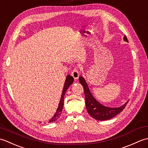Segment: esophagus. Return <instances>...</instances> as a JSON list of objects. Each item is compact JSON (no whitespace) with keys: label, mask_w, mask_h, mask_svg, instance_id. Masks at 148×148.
Segmentation results:
<instances>
[{"label":"esophagus","mask_w":148,"mask_h":148,"mask_svg":"<svg viewBox=\"0 0 148 148\" xmlns=\"http://www.w3.org/2000/svg\"><path fill=\"white\" fill-rule=\"evenodd\" d=\"M71 75L72 76V77L74 78V79H78V77H79V71H78L77 68L74 69V70L72 72Z\"/></svg>","instance_id":"34e87169"}]
</instances>
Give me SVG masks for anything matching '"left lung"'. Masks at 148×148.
<instances>
[{
  "label": "left lung",
  "instance_id": "left-lung-1",
  "mask_svg": "<svg viewBox=\"0 0 148 148\" xmlns=\"http://www.w3.org/2000/svg\"><path fill=\"white\" fill-rule=\"evenodd\" d=\"M123 40L128 42L126 36H124ZM79 81L81 85L83 86L87 111L93 118L97 120L105 121L112 118L120 113L127 104L128 101L125 104L118 108H110L103 106L97 101L93 96L85 79L83 76L79 77Z\"/></svg>",
  "mask_w": 148,
  "mask_h": 148
}]
</instances>
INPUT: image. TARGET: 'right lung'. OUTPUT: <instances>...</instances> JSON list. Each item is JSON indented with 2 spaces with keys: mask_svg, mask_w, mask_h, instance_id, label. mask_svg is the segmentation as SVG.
<instances>
[{
  "mask_svg": "<svg viewBox=\"0 0 148 148\" xmlns=\"http://www.w3.org/2000/svg\"><path fill=\"white\" fill-rule=\"evenodd\" d=\"M73 82H74L73 77L71 76V75H67V77H66V79H65L64 88H63L61 99H60V100L58 107L57 109H56V111L55 112V114H54V116H53L52 118L50 119L49 123L56 121L58 119V118L60 117V116L62 111L63 107H64V101L65 94L66 92H67V89L69 88V87L70 86L72 83H73Z\"/></svg>",
  "mask_w": 148,
  "mask_h": 148,
  "instance_id": "add662e5",
  "label": "right lung"
}]
</instances>
